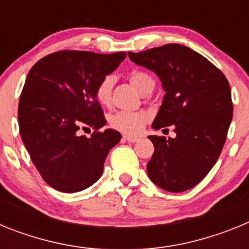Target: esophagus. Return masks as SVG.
Returning a JSON list of instances; mask_svg holds the SVG:
<instances>
[{
    "mask_svg": "<svg viewBox=\"0 0 249 249\" xmlns=\"http://www.w3.org/2000/svg\"><path fill=\"white\" fill-rule=\"evenodd\" d=\"M123 138H124L127 142H137V141L140 140L137 136H131V135H124V136H123Z\"/></svg>",
    "mask_w": 249,
    "mask_h": 249,
    "instance_id": "esophagus-1",
    "label": "esophagus"
}]
</instances>
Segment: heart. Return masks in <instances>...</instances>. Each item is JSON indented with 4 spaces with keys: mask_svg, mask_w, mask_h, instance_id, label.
Returning <instances> with one entry per match:
<instances>
[{
    "mask_svg": "<svg viewBox=\"0 0 249 249\" xmlns=\"http://www.w3.org/2000/svg\"><path fill=\"white\" fill-rule=\"evenodd\" d=\"M131 85L141 94L151 93L155 89V81L149 74L141 71L132 72L128 77ZM114 85V77L111 74L102 77L94 89V97L103 107H109L112 102V89ZM149 120V114L144 111L138 112H116L109 117V124L112 128L127 133L136 135L142 131Z\"/></svg>",
    "mask_w": 249,
    "mask_h": 249,
    "instance_id": "heart-1",
    "label": "heart"
}]
</instances>
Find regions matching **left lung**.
<instances>
[{"instance_id": "8db88e82", "label": "left lung", "mask_w": 249, "mask_h": 249, "mask_svg": "<svg viewBox=\"0 0 249 249\" xmlns=\"http://www.w3.org/2000/svg\"><path fill=\"white\" fill-rule=\"evenodd\" d=\"M128 57L155 72L166 92L152 128L171 126L176 133L149 136L155 152L147 173L164 191L190 190L212 169L227 138L233 116L230 83L206 57L177 43Z\"/></svg>"}]
</instances>
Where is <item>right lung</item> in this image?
I'll use <instances>...</instances> for the list:
<instances>
[{"label": "right lung", "mask_w": 249, "mask_h": 249, "mask_svg": "<svg viewBox=\"0 0 249 249\" xmlns=\"http://www.w3.org/2000/svg\"><path fill=\"white\" fill-rule=\"evenodd\" d=\"M124 58L126 52L65 50L41 58L28 72L19 96V133L39 175L54 190L80 192L102 176L121 133L100 131L106 120L94 89ZM80 128L94 132L80 136Z\"/></svg>", "instance_id": "obj_1"}]
</instances>
